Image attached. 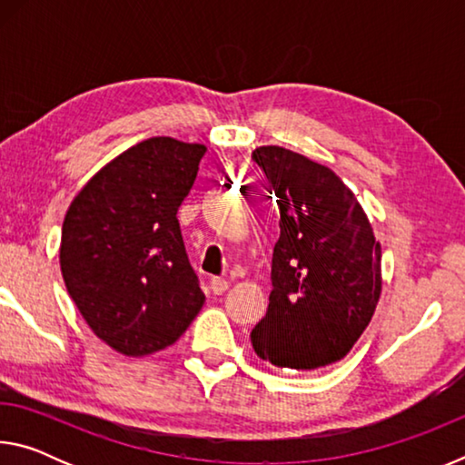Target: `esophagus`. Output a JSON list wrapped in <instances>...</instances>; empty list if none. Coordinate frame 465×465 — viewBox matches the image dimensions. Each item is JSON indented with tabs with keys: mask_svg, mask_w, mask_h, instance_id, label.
<instances>
[{
	"mask_svg": "<svg viewBox=\"0 0 465 465\" xmlns=\"http://www.w3.org/2000/svg\"><path fill=\"white\" fill-rule=\"evenodd\" d=\"M211 291H213L215 295H223L225 291H227V287H230V282H227L225 279H219V277H215V279H211Z\"/></svg>",
	"mask_w": 465,
	"mask_h": 465,
	"instance_id": "34e87169",
	"label": "esophagus"
}]
</instances>
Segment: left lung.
Returning <instances> with one entry per match:
<instances>
[{
  "instance_id": "1",
  "label": "left lung",
  "mask_w": 465,
  "mask_h": 465,
  "mask_svg": "<svg viewBox=\"0 0 465 465\" xmlns=\"http://www.w3.org/2000/svg\"><path fill=\"white\" fill-rule=\"evenodd\" d=\"M252 160L281 211L269 310L252 330V346L277 367H326L373 318L381 246L355 194L330 168L279 145L256 147Z\"/></svg>"
}]
</instances>
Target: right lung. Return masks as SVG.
Wrapping results in <instances>:
<instances>
[{"label": "right lung", "instance_id": "obj_1", "mask_svg": "<svg viewBox=\"0 0 465 465\" xmlns=\"http://www.w3.org/2000/svg\"><path fill=\"white\" fill-rule=\"evenodd\" d=\"M207 147L152 137L106 163L69 204L59 262L100 341L127 357L174 344L204 303L178 207Z\"/></svg>", "mask_w": 465, "mask_h": 465}]
</instances>
